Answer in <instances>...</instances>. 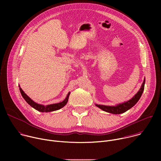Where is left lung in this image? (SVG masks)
Here are the masks:
<instances>
[{"label": "left lung", "instance_id": "1", "mask_svg": "<svg viewBox=\"0 0 161 161\" xmlns=\"http://www.w3.org/2000/svg\"><path fill=\"white\" fill-rule=\"evenodd\" d=\"M145 78L142 83V87L140 89V90L137 92V93L130 100H129L127 102H125L122 104H119L115 106H104V105H99V104H96V106L101 109L102 110L113 113V114H120L123 113L125 111H127L128 109L133 107L140 99L145 88Z\"/></svg>", "mask_w": 161, "mask_h": 161}]
</instances>
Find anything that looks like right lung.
<instances>
[{
	"label": "right lung",
	"mask_w": 161,
	"mask_h": 161,
	"mask_svg": "<svg viewBox=\"0 0 161 161\" xmlns=\"http://www.w3.org/2000/svg\"><path fill=\"white\" fill-rule=\"evenodd\" d=\"M19 90H20V92H21L22 97H24V99L26 101V102L30 106H31L32 108H34L36 110L41 111V112H50V111L58 110V109L63 108L67 104V103L68 101L69 96V94H70V93L69 92L66 98L61 103L53 104H50V105H47V106H44V105L37 104V103H35L34 101H33L28 96H27V94L24 92V91H23V90L20 88V86H19Z\"/></svg>",
	"instance_id": "obj_1"
}]
</instances>
